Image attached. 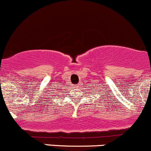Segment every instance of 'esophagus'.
<instances>
[{
    "mask_svg": "<svg viewBox=\"0 0 151 151\" xmlns=\"http://www.w3.org/2000/svg\"><path fill=\"white\" fill-rule=\"evenodd\" d=\"M76 87H78V84H76Z\"/></svg>",
    "mask_w": 151,
    "mask_h": 151,
    "instance_id": "esophagus-1",
    "label": "esophagus"
}]
</instances>
